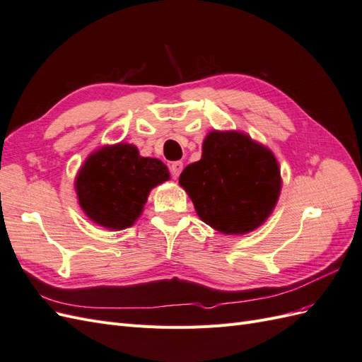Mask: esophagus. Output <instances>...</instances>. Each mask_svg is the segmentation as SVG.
<instances>
[{"label": "esophagus", "mask_w": 362, "mask_h": 362, "mask_svg": "<svg viewBox=\"0 0 362 362\" xmlns=\"http://www.w3.org/2000/svg\"><path fill=\"white\" fill-rule=\"evenodd\" d=\"M182 169H184V164L181 161H173L170 164V175L173 178H178L180 173L182 172Z\"/></svg>", "instance_id": "1"}]
</instances>
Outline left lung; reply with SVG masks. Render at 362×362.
I'll return each mask as SVG.
<instances>
[{
	"mask_svg": "<svg viewBox=\"0 0 362 362\" xmlns=\"http://www.w3.org/2000/svg\"><path fill=\"white\" fill-rule=\"evenodd\" d=\"M196 213L223 234L254 231L275 208L281 173L275 156L242 133L206 136L202 158L180 177Z\"/></svg>",
	"mask_w": 362,
	"mask_h": 362,
	"instance_id": "8db88e82",
	"label": "left lung"
}]
</instances>
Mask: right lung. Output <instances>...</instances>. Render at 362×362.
Returning <instances> with one entry per match:
<instances>
[{
  "mask_svg": "<svg viewBox=\"0 0 362 362\" xmlns=\"http://www.w3.org/2000/svg\"><path fill=\"white\" fill-rule=\"evenodd\" d=\"M166 164L140 157L136 146H105L86 160L75 180L80 205L89 218L110 229H124L140 216L152 187L168 181Z\"/></svg>",
  "mask_w": 362,
  "mask_h": 362,
  "instance_id": "1",
  "label": "right lung"
}]
</instances>
